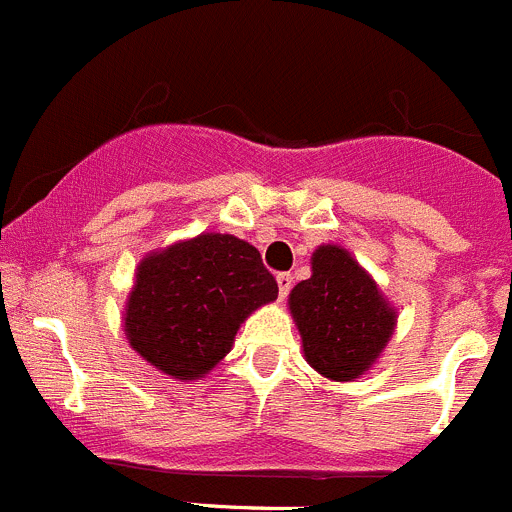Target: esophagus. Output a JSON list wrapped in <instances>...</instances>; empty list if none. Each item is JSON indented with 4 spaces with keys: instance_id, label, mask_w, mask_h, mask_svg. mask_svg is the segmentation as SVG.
I'll return each mask as SVG.
<instances>
[{
    "instance_id": "obj_1",
    "label": "esophagus",
    "mask_w": 512,
    "mask_h": 512,
    "mask_svg": "<svg viewBox=\"0 0 512 512\" xmlns=\"http://www.w3.org/2000/svg\"><path fill=\"white\" fill-rule=\"evenodd\" d=\"M292 274H287V271H281V274H276V284H279V297L284 299L289 292H292Z\"/></svg>"
}]
</instances>
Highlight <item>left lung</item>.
<instances>
[{
    "instance_id": "8db88e82",
    "label": "left lung",
    "mask_w": 512,
    "mask_h": 512,
    "mask_svg": "<svg viewBox=\"0 0 512 512\" xmlns=\"http://www.w3.org/2000/svg\"><path fill=\"white\" fill-rule=\"evenodd\" d=\"M307 363L332 381H353L375 363L393 335L396 312L375 281L340 246H320L312 276L289 294Z\"/></svg>"
}]
</instances>
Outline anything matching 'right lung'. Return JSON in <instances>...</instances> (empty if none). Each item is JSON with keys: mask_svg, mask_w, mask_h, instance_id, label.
<instances>
[{"mask_svg": "<svg viewBox=\"0 0 512 512\" xmlns=\"http://www.w3.org/2000/svg\"><path fill=\"white\" fill-rule=\"evenodd\" d=\"M279 294L251 243L223 233L147 256L126 302V337L147 363L190 381L228 355L248 314Z\"/></svg>", "mask_w": 512, "mask_h": 512, "instance_id": "add662e5", "label": "right lung"}]
</instances>
